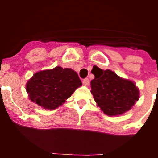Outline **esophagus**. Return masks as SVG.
Listing matches in <instances>:
<instances>
[{
	"label": "esophagus",
	"mask_w": 158,
	"mask_h": 158,
	"mask_svg": "<svg viewBox=\"0 0 158 158\" xmlns=\"http://www.w3.org/2000/svg\"><path fill=\"white\" fill-rule=\"evenodd\" d=\"M83 84L86 86L89 85V78H85V79L83 80Z\"/></svg>",
	"instance_id": "34e87169"
}]
</instances>
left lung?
I'll return each mask as SVG.
<instances>
[{"mask_svg": "<svg viewBox=\"0 0 158 158\" xmlns=\"http://www.w3.org/2000/svg\"><path fill=\"white\" fill-rule=\"evenodd\" d=\"M91 93L105 115H122L129 111L139 98V90L133 81L121 78L110 69L96 67L92 70Z\"/></svg>", "mask_w": 158, "mask_h": 158, "instance_id": "1", "label": "left lung"}]
</instances>
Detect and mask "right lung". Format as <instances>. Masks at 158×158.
Instances as JSON below:
<instances>
[{
  "instance_id": "right-lung-1",
  "label": "right lung",
  "mask_w": 158,
  "mask_h": 158,
  "mask_svg": "<svg viewBox=\"0 0 158 158\" xmlns=\"http://www.w3.org/2000/svg\"><path fill=\"white\" fill-rule=\"evenodd\" d=\"M81 85L74 70L57 66L35 73L27 81L26 90L32 102L53 110L62 105Z\"/></svg>"
}]
</instances>
